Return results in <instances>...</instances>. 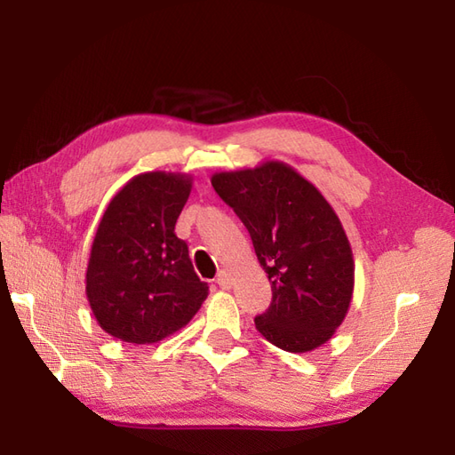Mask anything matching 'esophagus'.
Returning a JSON list of instances; mask_svg holds the SVG:
<instances>
[{
    "mask_svg": "<svg viewBox=\"0 0 455 455\" xmlns=\"http://www.w3.org/2000/svg\"><path fill=\"white\" fill-rule=\"evenodd\" d=\"M217 283L222 289H230V287H233V275H230L227 269H220L219 275H217Z\"/></svg>",
    "mask_w": 455,
    "mask_h": 455,
    "instance_id": "obj_1",
    "label": "esophagus"
}]
</instances>
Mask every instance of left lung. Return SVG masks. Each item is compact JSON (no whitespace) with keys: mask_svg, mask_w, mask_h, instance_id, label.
Returning a JSON list of instances; mask_svg holds the SVG:
<instances>
[{"mask_svg":"<svg viewBox=\"0 0 455 455\" xmlns=\"http://www.w3.org/2000/svg\"><path fill=\"white\" fill-rule=\"evenodd\" d=\"M211 183L244 222L272 283L258 332L295 354L331 340L354 291L352 248L331 203L283 162L220 172Z\"/></svg>","mask_w":455,"mask_h":455,"instance_id":"8db88e82","label":"left lung"}]
</instances>
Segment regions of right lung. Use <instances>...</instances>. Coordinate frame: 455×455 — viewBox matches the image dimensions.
Wrapping results in <instances>:
<instances>
[{
  "instance_id": "add662e5",
  "label": "right lung",
  "mask_w": 455,
  "mask_h": 455,
  "mask_svg": "<svg viewBox=\"0 0 455 455\" xmlns=\"http://www.w3.org/2000/svg\"><path fill=\"white\" fill-rule=\"evenodd\" d=\"M189 191L186 173H140L103 212L85 295L100 326L123 342L152 344L173 334L209 295L188 244L173 233Z\"/></svg>"
}]
</instances>
